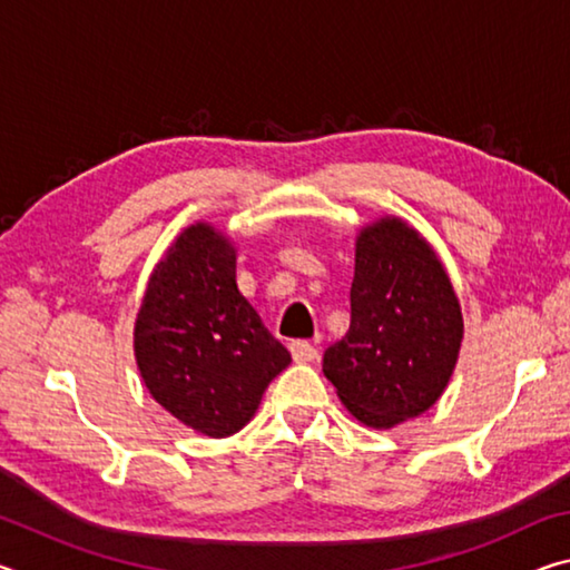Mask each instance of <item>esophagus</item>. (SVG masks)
<instances>
[{"label":"esophagus","mask_w":570,"mask_h":570,"mask_svg":"<svg viewBox=\"0 0 570 570\" xmlns=\"http://www.w3.org/2000/svg\"><path fill=\"white\" fill-rule=\"evenodd\" d=\"M288 352H292L294 362H298V364H306V362L316 360V346L304 342V340H296V342L288 344Z\"/></svg>","instance_id":"esophagus-1"}]
</instances>
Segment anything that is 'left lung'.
<instances>
[{
  "label": "left lung",
  "mask_w": 570,
  "mask_h": 570,
  "mask_svg": "<svg viewBox=\"0 0 570 570\" xmlns=\"http://www.w3.org/2000/svg\"><path fill=\"white\" fill-rule=\"evenodd\" d=\"M350 298V332L324 352L344 407L377 430L428 412L462 342L460 302L435 250L402 218L364 226Z\"/></svg>",
  "instance_id": "8db88e82"
}]
</instances>
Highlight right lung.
<instances>
[{"mask_svg": "<svg viewBox=\"0 0 570 570\" xmlns=\"http://www.w3.org/2000/svg\"><path fill=\"white\" fill-rule=\"evenodd\" d=\"M135 360L160 407L200 435L228 438L254 417L292 354L238 292L230 240L193 224L150 274Z\"/></svg>", "mask_w": 570, "mask_h": 570, "instance_id": "right-lung-1", "label": "right lung"}]
</instances>
